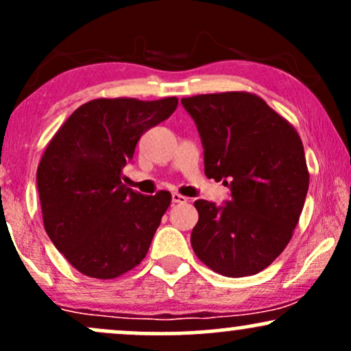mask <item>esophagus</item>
Returning <instances> with one entry per match:
<instances>
[{"mask_svg": "<svg viewBox=\"0 0 351 351\" xmlns=\"http://www.w3.org/2000/svg\"><path fill=\"white\" fill-rule=\"evenodd\" d=\"M171 201H173V203H186L188 198H186V196L180 195V193H173Z\"/></svg>", "mask_w": 351, "mask_h": 351, "instance_id": "obj_1", "label": "esophagus"}]
</instances>
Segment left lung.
Masks as SVG:
<instances>
[{"label":"left lung","mask_w":351,"mask_h":351,"mask_svg":"<svg viewBox=\"0 0 351 351\" xmlns=\"http://www.w3.org/2000/svg\"><path fill=\"white\" fill-rule=\"evenodd\" d=\"M198 127L204 173L231 189L226 206L195 201L198 259L226 277L264 271L292 239L308 189L304 145L293 125L251 92L181 99Z\"/></svg>","instance_id":"1"}]
</instances>
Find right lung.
Listing matches in <instances>:
<instances>
[{
  "label": "right lung",
  "instance_id": "obj_1",
  "mask_svg": "<svg viewBox=\"0 0 351 351\" xmlns=\"http://www.w3.org/2000/svg\"><path fill=\"white\" fill-rule=\"evenodd\" d=\"M176 106V97L94 99L47 143L36 176L44 229L84 276L115 279L147 256L171 193L140 195L122 183V168L143 132Z\"/></svg>",
  "mask_w": 351,
  "mask_h": 351
}]
</instances>
